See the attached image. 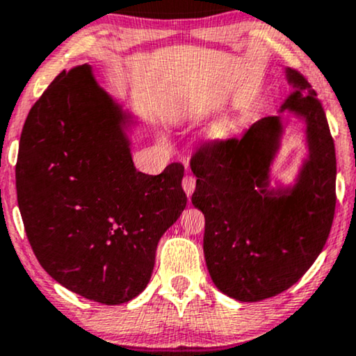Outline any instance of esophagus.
<instances>
[{
	"instance_id": "34e87169",
	"label": "esophagus",
	"mask_w": 356,
	"mask_h": 356,
	"mask_svg": "<svg viewBox=\"0 0 356 356\" xmlns=\"http://www.w3.org/2000/svg\"><path fill=\"white\" fill-rule=\"evenodd\" d=\"M183 189L186 191L188 196H191L194 189H196V177H193V175H186V177L183 178Z\"/></svg>"
}]
</instances>
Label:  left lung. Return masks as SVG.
<instances>
[{
    "instance_id": "8db88e82",
    "label": "left lung",
    "mask_w": 356,
    "mask_h": 356,
    "mask_svg": "<svg viewBox=\"0 0 356 356\" xmlns=\"http://www.w3.org/2000/svg\"><path fill=\"white\" fill-rule=\"evenodd\" d=\"M282 106L305 118L309 160L291 191L269 188L282 133L266 116L241 138L207 140L191 157L193 206L206 218L204 256L213 284L240 301H261L296 284L327 241L335 213L334 139L323 104L298 71Z\"/></svg>"
}]
</instances>
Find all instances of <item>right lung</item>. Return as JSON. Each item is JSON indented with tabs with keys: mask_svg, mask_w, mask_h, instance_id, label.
<instances>
[{
	"mask_svg": "<svg viewBox=\"0 0 356 356\" xmlns=\"http://www.w3.org/2000/svg\"><path fill=\"white\" fill-rule=\"evenodd\" d=\"M126 118L89 65L71 67L29 111L16 163L33 254L67 290L104 305L147 286L159 240L186 207L183 165L138 172Z\"/></svg>",
	"mask_w": 356,
	"mask_h": 356,
	"instance_id": "1",
	"label": "right lung"
}]
</instances>
